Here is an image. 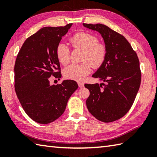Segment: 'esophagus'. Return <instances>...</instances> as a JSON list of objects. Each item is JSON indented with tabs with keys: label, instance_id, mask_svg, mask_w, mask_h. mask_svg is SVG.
<instances>
[{
	"label": "esophagus",
	"instance_id": "obj_1",
	"mask_svg": "<svg viewBox=\"0 0 157 157\" xmlns=\"http://www.w3.org/2000/svg\"><path fill=\"white\" fill-rule=\"evenodd\" d=\"M78 86H79V88H82V87H84V84H83L82 82H78Z\"/></svg>",
	"mask_w": 157,
	"mask_h": 157
}]
</instances>
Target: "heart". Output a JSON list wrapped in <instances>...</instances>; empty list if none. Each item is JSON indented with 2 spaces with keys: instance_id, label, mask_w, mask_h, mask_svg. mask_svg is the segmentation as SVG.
<instances>
[{
  "instance_id": "heart-1",
  "label": "heart",
  "mask_w": 157,
  "mask_h": 157,
  "mask_svg": "<svg viewBox=\"0 0 157 157\" xmlns=\"http://www.w3.org/2000/svg\"><path fill=\"white\" fill-rule=\"evenodd\" d=\"M70 42L75 48L84 51L82 61L79 64H72L65 69L63 74L67 79L75 81H82L91 71V66L99 68L105 62L107 49L105 44L98 42L96 36L87 32H78L72 36ZM56 56L63 65L69 63L70 51L67 46L59 43L56 48Z\"/></svg>"
}]
</instances>
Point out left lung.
<instances>
[{"label":"left lung","mask_w":157,"mask_h":157,"mask_svg":"<svg viewBox=\"0 0 157 157\" xmlns=\"http://www.w3.org/2000/svg\"><path fill=\"white\" fill-rule=\"evenodd\" d=\"M83 25L99 32L107 49L105 62L92 75L104 83L84 85L90 91L86 106L99 121L113 122L124 116L134 103L141 82L139 59L124 36L108 26Z\"/></svg>","instance_id":"1"}]
</instances>
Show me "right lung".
Masks as SVG:
<instances>
[{
	"mask_svg": "<svg viewBox=\"0 0 157 157\" xmlns=\"http://www.w3.org/2000/svg\"><path fill=\"white\" fill-rule=\"evenodd\" d=\"M45 27L23 43L14 67L15 89L22 107L29 117L41 124L57 119L64 113L70 96L78 88L68 79L51 85L50 78H61L56 46L71 27Z\"/></svg>",
	"mask_w": 157,
	"mask_h": 157,
	"instance_id": "obj_1",
	"label": "right lung"
}]
</instances>
